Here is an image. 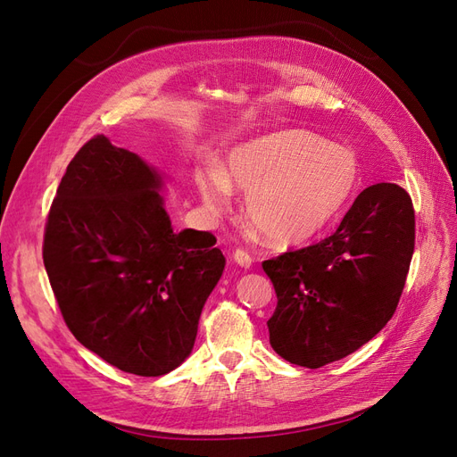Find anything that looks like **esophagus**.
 <instances>
[{
  "mask_svg": "<svg viewBox=\"0 0 457 457\" xmlns=\"http://www.w3.org/2000/svg\"><path fill=\"white\" fill-rule=\"evenodd\" d=\"M232 259H234V262H237V265H240V267H244V269H250L252 262H253L252 255L247 253V252H244V250H237V252H234V253H232Z\"/></svg>",
  "mask_w": 457,
  "mask_h": 457,
  "instance_id": "1",
  "label": "esophagus"
}]
</instances>
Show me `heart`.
I'll return each mask as SVG.
<instances>
[{"instance_id":"1","label":"heart","mask_w":457,"mask_h":457,"mask_svg":"<svg viewBox=\"0 0 457 457\" xmlns=\"http://www.w3.org/2000/svg\"><path fill=\"white\" fill-rule=\"evenodd\" d=\"M356 156L305 129H286L234 146L227 168L207 163L195 175L207 212L223 213L234 188L244 192L245 215L278 245L320 234L358 187Z\"/></svg>"}]
</instances>
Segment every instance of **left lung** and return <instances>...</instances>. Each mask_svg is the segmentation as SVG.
I'll return each instance as SVG.
<instances>
[{
  "label": "left lung",
  "instance_id": "8db88e82",
  "mask_svg": "<svg viewBox=\"0 0 457 457\" xmlns=\"http://www.w3.org/2000/svg\"><path fill=\"white\" fill-rule=\"evenodd\" d=\"M413 242L408 192L378 183L358 195L331 237L262 262L278 297L267 322L270 347L305 368L361 349L396 311Z\"/></svg>",
  "mask_w": 457,
  "mask_h": 457
}]
</instances>
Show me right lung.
I'll list each match as a JSON object with an SVG mask.
<instances>
[{"label": "right lung", "mask_w": 457, "mask_h": 457, "mask_svg": "<svg viewBox=\"0 0 457 457\" xmlns=\"http://www.w3.org/2000/svg\"><path fill=\"white\" fill-rule=\"evenodd\" d=\"M163 187L141 156L96 135L68 163L44 238V265L74 337L143 378L185 362L225 270L212 232L173 230Z\"/></svg>", "instance_id": "1"}]
</instances>
